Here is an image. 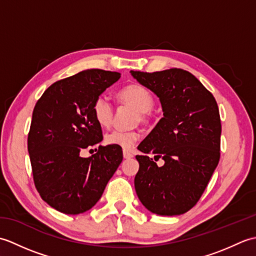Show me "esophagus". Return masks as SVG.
<instances>
[{
	"mask_svg": "<svg viewBox=\"0 0 256 256\" xmlns=\"http://www.w3.org/2000/svg\"><path fill=\"white\" fill-rule=\"evenodd\" d=\"M123 156H124V158L128 160V158H132L133 154L130 153V152H128V150H124V152H123Z\"/></svg>",
	"mask_w": 256,
	"mask_h": 256,
	"instance_id": "1",
	"label": "esophagus"
}]
</instances>
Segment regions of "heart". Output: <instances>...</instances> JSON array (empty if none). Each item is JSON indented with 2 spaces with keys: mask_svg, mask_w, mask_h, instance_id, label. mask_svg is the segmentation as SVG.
<instances>
[{
  "mask_svg": "<svg viewBox=\"0 0 256 256\" xmlns=\"http://www.w3.org/2000/svg\"><path fill=\"white\" fill-rule=\"evenodd\" d=\"M118 99L125 104L133 106L138 112V121L146 122L150 116V110L154 106V98L142 84H131L123 86L118 92ZM113 106L108 98L99 96L92 103V114L98 124L102 128H108L113 120ZM140 138L136 131H122L113 130L104 136V142L108 145L118 146L123 150H131Z\"/></svg>",
  "mask_w": 256,
  "mask_h": 256,
  "instance_id": "1",
  "label": "heart"
}]
</instances>
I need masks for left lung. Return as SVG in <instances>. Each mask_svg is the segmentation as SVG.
I'll return each instance as SVG.
<instances>
[{"label": "left lung", "instance_id": "1", "mask_svg": "<svg viewBox=\"0 0 256 256\" xmlns=\"http://www.w3.org/2000/svg\"><path fill=\"white\" fill-rule=\"evenodd\" d=\"M140 84L160 98L162 116L138 146L140 170L134 184L146 209L178 216L198 202L220 160L221 120L214 96L186 70L133 72ZM162 158V168L148 156Z\"/></svg>", "mask_w": 256, "mask_h": 256}]
</instances>
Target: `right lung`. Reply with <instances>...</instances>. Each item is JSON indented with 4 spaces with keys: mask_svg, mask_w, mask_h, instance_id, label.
Masks as SVG:
<instances>
[{
    "mask_svg": "<svg viewBox=\"0 0 256 256\" xmlns=\"http://www.w3.org/2000/svg\"><path fill=\"white\" fill-rule=\"evenodd\" d=\"M121 77L102 69L84 70L54 82L37 101L27 138L32 179L42 199L66 214L91 209L123 160L122 148L99 146L101 125L92 114L96 96Z\"/></svg>",
    "mask_w": 256,
    "mask_h": 256,
    "instance_id": "add662e5",
    "label": "right lung"
}]
</instances>
